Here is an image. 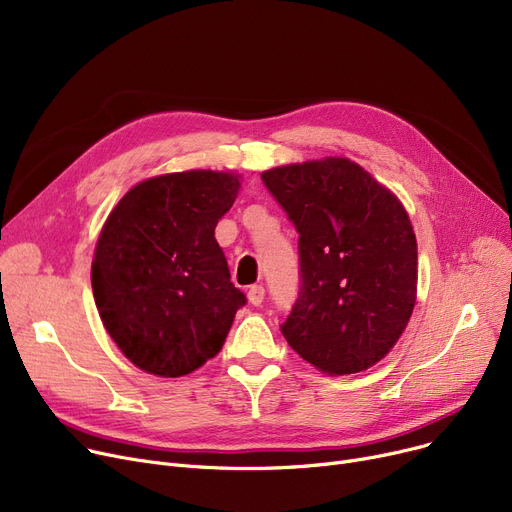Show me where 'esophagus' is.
<instances>
[{
	"mask_svg": "<svg viewBox=\"0 0 512 512\" xmlns=\"http://www.w3.org/2000/svg\"><path fill=\"white\" fill-rule=\"evenodd\" d=\"M247 297H249V303H251L253 307H259V305L263 303V299H265L263 286H251L249 292H247Z\"/></svg>",
	"mask_w": 512,
	"mask_h": 512,
	"instance_id": "esophagus-1",
	"label": "esophagus"
}]
</instances>
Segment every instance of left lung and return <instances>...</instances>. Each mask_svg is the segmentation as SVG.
<instances>
[{"instance_id":"8db88e82","label":"left lung","mask_w":512,"mask_h":512,"mask_svg":"<svg viewBox=\"0 0 512 512\" xmlns=\"http://www.w3.org/2000/svg\"><path fill=\"white\" fill-rule=\"evenodd\" d=\"M261 180L299 232L301 290L280 326L286 342L328 375L382 361L417 299L405 207L346 157L272 168Z\"/></svg>"}]
</instances>
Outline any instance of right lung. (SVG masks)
Masks as SVG:
<instances>
[{"label":"right lung","instance_id":"right-lung-1","mask_svg":"<svg viewBox=\"0 0 512 512\" xmlns=\"http://www.w3.org/2000/svg\"><path fill=\"white\" fill-rule=\"evenodd\" d=\"M238 188L232 172L164 174L132 186L107 215L93 297L107 334L139 369L180 378L222 351L247 303L215 240Z\"/></svg>","mask_w":512,"mask_h":512}]
</instances>
